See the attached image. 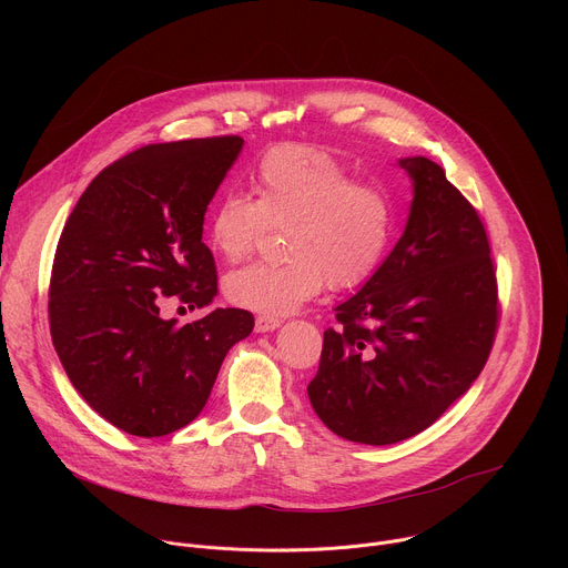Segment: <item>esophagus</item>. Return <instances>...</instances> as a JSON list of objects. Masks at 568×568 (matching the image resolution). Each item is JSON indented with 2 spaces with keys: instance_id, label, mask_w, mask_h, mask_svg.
I'll use <instances>...</instances> for the list:
<instances>
[{
  "instance_id": "34e87169",
  "label": "esophagus",
  "mask_w": 568,
  "mask_h": 568,
  "mask_svg": "<svg viewBox=\"0 0 568 568\" xmlns=\"http://www.w3.org/2000/svg\"><path fill=\"white\" fill-rule=\"evenodd\" d=\"M281 318L276 316H258L256 318V333H272L276 328H281Z\"/></svg>"
}]
</instances>
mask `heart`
<instances>
[{
	"instance_id": "1",
	"label": "heart",
	"mask_w": 568,
	"mask_h": 568,
	"mask_svg": "<svg viewBox=\"0 0 568 568\" xmlns=\"http://www.w3.org/2000/svg\"><path fill=\"white\" fill-rule=\"evenodd\" d=\"M252 193L220 197L206 220L209 247L226 263L252 254L267 224H285V261L254 263L224 278V294L237 307L263 316L292 314L326 281L335 290L362 285L388 252L390 197L375 184L353 182L326 150H270L256 166Z\"/></svg>"
}]
</instances>
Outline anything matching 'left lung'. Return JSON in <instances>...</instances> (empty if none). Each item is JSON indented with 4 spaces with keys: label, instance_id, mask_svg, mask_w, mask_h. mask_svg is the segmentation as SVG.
I'll list each match as a JSON object with an SVG mask.
<instances>
[{
    "label": "left lung",
    "instance_id": "left-lung-1",
    "mask_svg": "<svg viewBox=\"0 0 568 568\" xmlns=\"http://www.w3.org/2000/svg\"><path fill=\"white\" fill-rule=\"evenodd\" d=\"M414 186L407 226L335 307L307 397L333 434L393 445L434 425L488 362L497 281L474 206L427 156L397 159Z\"/></svg>",
    "mask_w": 568,
    "mask_h": 568
}]
</instances>
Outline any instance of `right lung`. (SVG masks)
<instances>
[{"label":"right lung","mask_w":568,"mask_h":568,"mask_svg":"<svg viewBox=\"0 0 568 568\" xmlns=\"http://www.w3.org/2000/svg\"><path fill=\"white\" fill-rule=\"evenodd\" d=\"M240 136L145 145L101 171L71 211L53 258L51 339L73 388L125 434L156 438L193 423L231 346L252 335L247 310L215 307L206 209L242 150Z\"/></svg>","instance_id":"right-lung-1"}]
</instances>
